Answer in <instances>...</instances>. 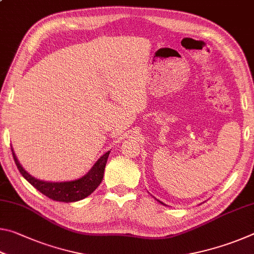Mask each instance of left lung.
I'll return each mask as SVG.
<instances>
[{
	"label": "left lung",
	"mask_w": 254,
	"mask_h": 254,
	"mask_svg": "<svg viewBox=\"0 0 254 254\" xmlns=\"http://www.w3.org/2000/svg\"><path fill=\"white\" fill-rule=\"evenodd\" d=\"M157 200H158V199H157ZM158 201H159V203H160V204H162V205H165V206H167L166 204H163V203H162V201H160V200H158Z\"/></svg>",
	"instance_id": "8db88e82"
}]
</instances>
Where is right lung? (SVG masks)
Here are the masks:
<instances>
[{"label":"right lung","instance_id":"1","mask_svg":"<svg viewBox=\"0 0 254 254\" xmlns=\"http://www.w3.org/2000/svg\"><path fill=\"white\" fill-rule=\"evenodd\" d=\"M11 150L15 165L24 179H27L34 188L38 189L41 194L49 197L50 199L64 201V203H72V201L84 199L95 190L98 185L102 183L107 158L111 152L107 151L103 154L92 167V169L78 179L70 180V182H45V180L37 179L30 175L19 162L13 148L11 147Z\"/></svg>","mask_w":254,"mask_h":254}]
</instances>
